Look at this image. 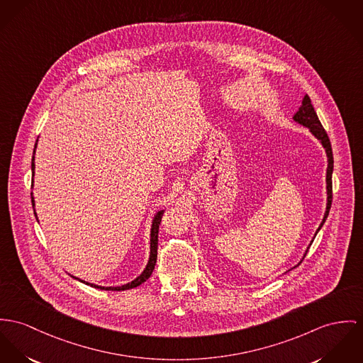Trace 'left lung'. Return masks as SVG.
I'll return each mask as SVG.
<instances>
[{"instance_id":"1","label":"left lung","mask_w":363,"mask_h":363,"mask_svg":"<svg viewBox=\"0 0 363 363\" xmlns=\"http://www.w3.org/2000/svg\"><path fill=\"white\" fill-rule=\"evenodd\" d=\"M293 120L297 121L298 124L304 125L309 128V131L315 135V138L320 140L322 146L325 147L326 150V156H328V169H326V189H328V204H326V211H325V217L322 220V223L319 225L316 233L319 232V229L323 226V223L326 221L328 216H329V211H330V207H332V199H333V186H332V174H333V152H332V145H330V140L325 131V128L322 127L319 118H318V114L315 112L312 104H311V99L309 96L306 95L304 99H303V104L300 106V109L297 112L294 113L293 116ZM309 249V247H308ZM307 249V251H308ZM307 254V252H306ZM304 254V257H306ZM303 257V259H304Z\"/></svg>"}]
</instances>
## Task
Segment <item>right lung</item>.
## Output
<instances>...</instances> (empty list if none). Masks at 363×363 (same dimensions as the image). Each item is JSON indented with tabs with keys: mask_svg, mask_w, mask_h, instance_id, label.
<instances>
[{
	"mask_svg": "<svg viewBox=\"0 0 363 363\" xmlns=\"http://www.w3.org/2000/svg\"><path fill=\"white\" fill-rule=\"evenodd\" d=\"M35 146H37V142H35ZM35 146H34V152H35ZM31 171H33V175H34V156H33V159H31ZM31 204H33V207H34V197H33V194H31ZM163 213H164L163 210H162V211H159V213H156V216H155V218H153L152 229H150V255H149V261H147L146 268L143 269V272L140 274V277H138L137 279H134L133 281L127 283V284H123V286H117V287H102V286H96V284H92V283H85L84 280L77 279V278H74V277H73V278H74V279L80 280V281H83L85 284H89V286H92V287H96V289H102V290H116V291L134 289V287H137V286L142 284L143 281H146V280L150 278V275H152V272H153V269H155V265H156V259H157V238H159V225H160V221H162ZM34 216H35V218H37V214H35V213H34Z\"/></svg>",
	"mask_w": 363,
	"mask_h": 363,
	"instance_id": "obj_1",
	"label": "right lung"
}]
</instances>
